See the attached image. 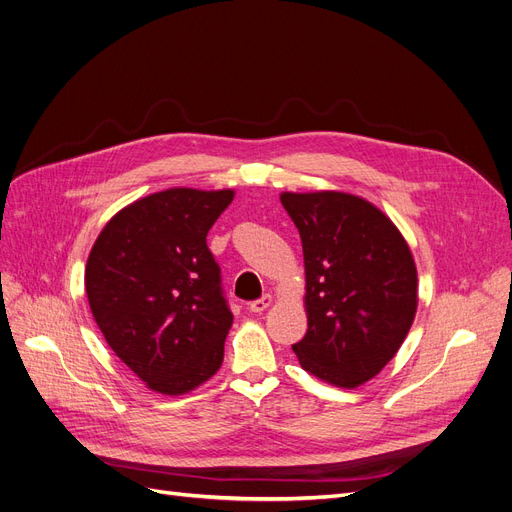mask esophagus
I'll use <instances>...</instances> for the list:
<instances>
[{
    "label": "esophagus",
    "instance_id": "esophagus-1",
    "mask_svg": "<svg viewBox=\"0 0 512 512\" xmlns=\"http://www.w3.org/2000/svg\"><path fill=\"white\" fill-rule=\"evenodd\" d=\"M270 305H272V295H263L261 299L251 301V303H249V309L253 311V314H261V311H265Z\"/></svg>",
    "mask_w": 512,
    "mask_h": 512
}]
</instances>
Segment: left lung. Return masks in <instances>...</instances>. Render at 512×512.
<instances>
[{
    "instance_id": "obj_1",
    "label": "left lung",
    "mask_w": 512,
    "mask_h": 512,
    "mask_svg": "<svg viewBox=\"0 0 512 512\" xmlns=\"http://www.w3.org/2000/svg\"><path fill=\"white\" fill-rule=\"evenodd\" d=\"M305 261L307 332L293 345L318 379L355 389L402 347L416 316V265L393 221L360 196L282 192Z\"/></svg>"
}]
</instances>
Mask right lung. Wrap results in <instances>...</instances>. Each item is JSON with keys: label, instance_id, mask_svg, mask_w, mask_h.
<instances>
[{"label": "right lung", "instance_id": "add662e5", "mask_svg": "<svg viewBox=\"0 0 512 512\" xmlns=\"http://www.w3.org/2000/svg\"><path fill=\"white\" fill-rule=\"evenodd\" d=\"M232 198L194 188L144 196L108 221L87 257L94 320L152 391L188 393L224 362L234 316L207 234Z\"/></svg>", "mask_w": 512, "mask_h": 512}]
</instances>
